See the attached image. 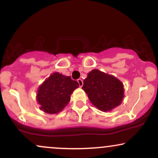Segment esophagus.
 Returning <instances> with one entry per match:
<instances>
[{
    "instance_id": "1",
    "label": "esophagus",
    "mask_w": 158,
    "mask_h": 158,
    "mask_svg": "<svg viewBox=\"0 0 158 158\" xmlns=\"http://www.w3.org/2000/svg\"><path fill=\"white\" fill-rule=\"evenodd\" d=\"M77 81H78V83H79V87H82V85H83V81L81 80V79H77Z\"/></svg>"
}]
</instances>
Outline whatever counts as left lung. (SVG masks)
I'll use <instances>...</instances> for the list:
<instances>
[{"label":"left lung","instance_id":"8db88e82","mask_svg":"<svg viewBox=\"0 0 158 158\" xmlns=\"http://www.w3.org/2000/svg\"><path fill=\"white\" fill-rule=\"evenodd\" d=\"M82 89L92 104L102 111H110L119 106L124 98L123 83L114 76L97 69L88 73Z\"/></svg>","mask_w":158,"mask_h":158}]
</instances>
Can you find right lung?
Wrapping results in <instances>:
<instances>
[{
	"mask_svg": "<svg viewBox=\"0 0 158 158\" xmlns=\"http://www.w3.org/2000/svg\"><path fill=\"white\" fill-rule=\"evenodd\" d=\"M79 88V83L70 77L54 73L39 86L37 102L45 113L58 114L70 100V95Z\"/></svg>",
	"mask_w": 158,
	"mask_h": 158,
	"instance_id": "obj_1",
	"label": "right lung"
}]
</instances>
